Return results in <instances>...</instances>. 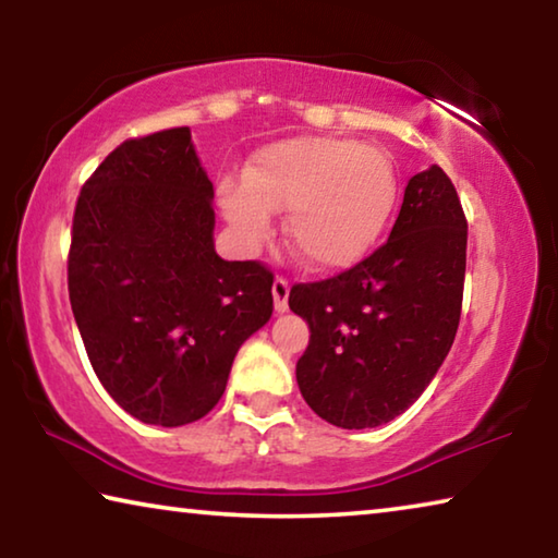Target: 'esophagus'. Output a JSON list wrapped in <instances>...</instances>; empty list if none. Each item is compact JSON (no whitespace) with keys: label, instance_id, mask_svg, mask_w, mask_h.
<instances>
[{"label":"esophagus","instance_id":"34e87169","mask_svg":"<svg viewBox=\"0 0 558 558\" xmlns=\"http://www.w3.org/2000/svg\"><path fill=\"white\" fill-rule=\"evenodd\" d=\"M288 295H290V282H288V278L278 276L276 280H272V302H276L278 313H286L288 310Z\"/></svg>","mask_w":558,"mask_h":558}]
</instances>
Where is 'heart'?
<instances>
[{
    "label": "heart",
    "mask_w": 558,
    "mask_h": 558,
    "mask_svg": "<svg viewBox=\"0 0 558 558\" xmlns=\"http://www.w3.org/2000/svg\"><path fill=\"white\" fill-rule=\"evenodd\" d=\"M221 209L239 241L256 248L272 211L286 214V239L315 270H344L369 256L396 204L389 157L335 137H298L253 157L243 179H223Z\"/></svg>",
    "instance_id": "b5f03b06"
}]
</instances>
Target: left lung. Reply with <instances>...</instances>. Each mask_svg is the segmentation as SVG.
I'll return each instance as SVG.
<instances>
[{"label": "left lung", "instance_id": "obj_1", "mask_svg": "<svg viewBox=\"0 0 558 558\" xmlns=\"http://www.w3.org/2000/svg\"><path fill=\"white\" fill-rule=\"evenodd\" d=\"M468 219L440 167L409 179L389 241L339 276L292 286L307 319L298 386L319 418L362 430L418 399L448 356L465 286Z\"/></svg>", "mask_w": 558, "mask_h": 558}]
</instances>
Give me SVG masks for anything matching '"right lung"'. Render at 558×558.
<instances>
[{
  "label": "right lung",
  "mask_w": 558,
  "mask_h": 558,
  "mask_svg": "<svg viewBox=\"0 0 558 558\" xmlns=\"http://www.w3.org/2000/svg\"><path fill=\"white\" fill-rule=\"evenodd\" d=\"M211 199L192 132L172 128L118 145L75 202V325L106 391L153 426L209 413L272 315L270 268L216 256Z\"/></svg>",
  "instance_id": "right-lung-1"
}]
</instances>
